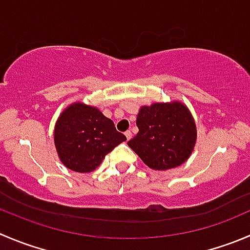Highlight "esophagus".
Wrapping results in <instances>:
<instances>
[{
	"label": "esophagus",
	"mask_w": 250,
	"mask_h": 250,
	"mask_svg": "<svg viewBox=\"0 0 250 250\" xmlns=\"http://www.w3.org/2000/svg\"><path fill=\"white\" fill-rule=\"evenodd\" d=\"M125 138H127V140H129L130 138H132V132H130V130H127V132L125 133Z\"/></svg>",
	"instance_id": "obj_1"
}]
</instances>
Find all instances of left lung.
I'll return each instance as SVG.
<instances>
[{"label": "left lung", "mask_w": 250, "mask_h": 250, "mask_svg": "<svg viewBox=\"0 0 250 250\" xmlns=\"http://www.w3.org/2000/svg\"><path fill=\"white\" fill-rule=\"evenodd\" d=\"M139 132L128 146L147 167L174 168L189 159L197 143V125L189 108L181 101L142 106L137 116Z\"/></svg>", "instance_id": "8db88e82"}]
</instances>
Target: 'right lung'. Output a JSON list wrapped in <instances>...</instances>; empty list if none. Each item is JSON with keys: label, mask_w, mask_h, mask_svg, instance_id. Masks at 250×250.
<instances>
[{"label": "right lung", "mask_w": 250, "mask_h": 250, "mask_svg": "<svg viewBox=\"0 0 250 250\" xmlns=\"http://www.w3.org/2000/svg\"><path fill=\"white\" fill-rule=\"evenodd\" d=\"M53 140L58 157L67 168L88 173L127 138L98 107L77 101L58 116Z\"/></svg>", "instance_id": "right-lung-1"}]
</instances>
